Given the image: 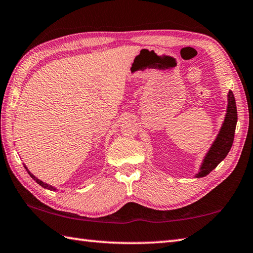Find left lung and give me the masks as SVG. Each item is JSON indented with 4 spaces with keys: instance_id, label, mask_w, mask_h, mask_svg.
I'll return each instance as SVG.
<instances>
[{
    "instance_id": "left-lung-1",
    "label": "left lung",
    "mask_w": 253,
    "mask_h": 253,
    "mask_svg": "<svg viewBox=\"0 0 253 253\" xmlns=\"http://www.w3.org/2000/svg\"><path fill=\"white\" fill-rule=\"evenodd\" d=\"M237 120L238 116L236 100L232 91H229V93H228V108L225 122H223L221 130L211 145V150L205 156V160L198 174H196V177H204V176L208 175L213 169L217 168V165L229 153L232 146L233 137H235Z\"/></svg>"
}]
</instances>
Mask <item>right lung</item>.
<instances>
[{"instance_id": "add662e5", "label": "right lung", "mask_w": 253, "mask_h": 253, "mask_svg": "<svg viewBox=\"0 0 253 253\" xmlns=\"http://www.w3.org/2000/svg\"><path fill=\"white\" fill-rule=\"evenodd\" d=\"M24 168H25V169H26V170L28 171V169H27L26 166H24ZM28 174L31 175V177H32L33 179H34L37 184H40V185H41V186H42V187H44V188H48V189H50V190H56V188H55V187H52V186H50V185H48V184H45V183H42V180H40V179H38L37 177H35V176L33 175V174H31L30 171H28Z\"/></svg>"}]
</instances>
